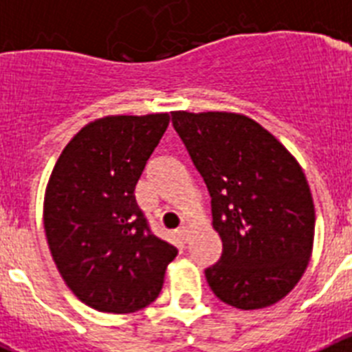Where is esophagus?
Segmentation results:
<instances>
[{"label":"esophagus","mask_w":352,"mask_h":352,"mask_svg":"<svg viewBox=\"0 0 352 352\" xmlns=\"http://www.w3.org/2000/svg\"><path fill=\"white\" fill-rule=\"evenodd\" d=\"M178 238L182 239V241H186V239H188V227H179Z\"/></svg>","instance_id":"34e87169"}]
</instances>
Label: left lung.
<instances>
[{
	"label": "left lung",
	"mask_w": 352,
	"mask_h": 352,
	"mask_svg": "<svg viewBox=\"0 0 352 352\" xmlns=\"http://www.w3.org/2000/svg\"><path fill=\"white\" fill-rule=\"evenodd\" d=\"M173 126L211 195L219 263L206 268L214 296L234 309L280 301L309 266L316 231L303 169L278 139L236 113L174 111Z\"/></svg>",
	"instance_id": "1"
}]
</instances>
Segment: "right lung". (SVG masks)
I'll return each instance as SVG.
<instances>
[{
    "instance_id": "obj_1",
    "label": "right lung",
    "mask_w": 352,
    "mask_h": 352,
    "mask_svg": "<svg viewBox=\"0 0 352 352\" xmlns=\"http://www.w3.org/2000/svg\"><path fill=\"white\" fill-rule=\"evenodd\" d=\"M169 114L105 116L65 146L43 199L56 268L82 303L130 314L157 300L178 250L149 231L135 185Z\"/></svg>"
}]
</instances>
